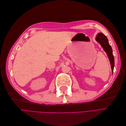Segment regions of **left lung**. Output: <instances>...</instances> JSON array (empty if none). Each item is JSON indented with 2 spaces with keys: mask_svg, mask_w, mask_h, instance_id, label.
<instances>
[{
  "mask_svg": "<svg viewBox=\"0 0 126 126\" xmlns=\"http://www.w3.org/2000/svg\"><path fill=\"white\" fill-rule=\"evenodd\" d=\"M96 40L101 45V47L107 53V55L110 61V65H111L112 73H113L114 66H115V60H114V57L112 54V48L109 44L108 38L102 33L100 32L98 33V35H97Z\"/></svg>",
  "mask_w": 126,
  "mask_h": 126,
  "instance_id": "1",
  "label": "left lung"
}]
</instances>
